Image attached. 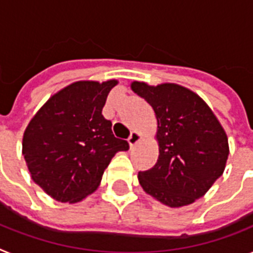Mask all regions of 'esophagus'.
<instances>
[{"label": "esophagus", "mask_w": 253, "mask_h": 253, "mask_svg": "<svg viewBox=\"0 0 253 253\" xmlns=\"http://www.w3.org/2000/svg\"><path fill=\"white\" fill-rule=\"evenodd\" d=\"M143 139V133L139 132V131H132L130 135V137H128V144H130V147H135V145L139 143V141Z\"/></svg>", "instance_id": "34e87169"}]
</instances>
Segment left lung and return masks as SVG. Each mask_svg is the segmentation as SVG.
Segmentation results:
<instances>
[{"instance_id": "8db88e82", "label": "left lung", "mask_w": 253, "mask_h": 253, "mask_svg": "<svg viewBox=\"0 0 253 253\" xmlns=\"http://www.w3.org/2000/svg\"><path fill=\"white\" fill-rule=\"evenodd\" d=\"M157 118L159 160L139 171L143 190L170 208L192 204L223 174L229 157L227 135L203 98L174 83L132 82Z\"/></svg>"}]
</instances>
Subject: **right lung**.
<instances>
[{
	"label": "right lung",
	"mask_w": 253,
	"mask_h": 253,
	"mask_svg": "<svg viewBox=\"0 0 253 253\" xmlns=\"http://www.w3.org/2000/svg\"><path fill=\"white\" fill-rule=\"evenodd\" d=\"M118 80H79L54 93L30 121L22 153L31 178L61 203L93 194L117 152L128 143L114 136L102 108Z\"/></svg>",
	"instance_id": "add662e5"
}]
</instances>
